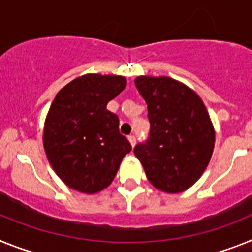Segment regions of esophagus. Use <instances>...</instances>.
Wrapping results in <instances>:
<instances>
[{
	"instance_id": "obj_1",
	"label": "esophagus",
	"mask_w": 252,
	"mask_h": 252,
	"mask_svg": "<svg viewBox=\"0 0 252 252\" xmlns=\"http://www.w3.org/2000/svg\"><path fill=\"white\" fill-rule=\"evenodd\" d=\"M128 141H129V143H130V146H132V147H134V146H135V137H134V135H129Z\"/></svg>"
}]
</instances>
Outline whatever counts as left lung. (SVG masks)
Segmentation results:
<instances>
[{
	"label": "left lung",
	"instance_id": "8db88e82",
	"mask_svg": "<svg viewBox=\"0 0 252 252\" xmlns=\"http://www.w3.org/2000/svg\"><path fill=\"white\" fill-rule=\"evenodd\" d=\"M135 87L147 102L151 130L137 144L148 181L161 191H185L199 180L213 153L216 132L203 100L167 76H138Z\"/></svg>",
	"mask_w": 252,
	"mask_h": 252
}]
</instances>
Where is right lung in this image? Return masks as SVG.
I'll use <instances>...</instances> for the list:
<instances>
[{
	"label": "right lung",
	"mask_w": 252,
	"mask_h": 252,
	"mask_svg": "<svg viewBox=\"0 0 252 252\" xmlns=\"http://www.w3.org/2000/svg\"><path fill=\"white\" fill-rule=\"evenodd\" d=\"M126 86L117 74L87 73L58 91L44 122L43 146L50 166L68 188L95 194L108 188L132 146L119 119L106 109Z\"/></svg>",
	"instance_id": "right-lung-1"
}]
</instances>
